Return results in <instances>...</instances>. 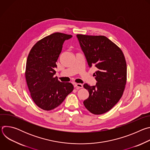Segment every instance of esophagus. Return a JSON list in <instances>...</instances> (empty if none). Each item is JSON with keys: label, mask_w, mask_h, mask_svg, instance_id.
<instances>
[{"label": "esophagus", "mask_w": 150, "mask_h": 150, "mask_svg": "<svg viewBox=\"0 0 150 150\" xmlns=\"http://www.w3.org/2000/svg\"><path fill=\"white\" fill-rule=\"evenodd\" d=\"M74 87L76 89V90H79V89H80V88H82V87H83V85H82V84H81V83H75V85H74Z\"/></svg>", "instance_id": "1"}]
</instances>
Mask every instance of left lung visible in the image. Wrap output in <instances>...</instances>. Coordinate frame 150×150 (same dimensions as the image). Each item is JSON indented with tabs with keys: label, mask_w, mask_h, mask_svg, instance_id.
Instances as JSON below:
<instances>
[{
	"label": "left lung",
	"mask_w": 150,
	"mask_h": 150,
	"mask_svg": "<svg viewBox=\"0 0 150 150\" xmlns=\"http://www.w3.org/2000/svg\"><path fill=\"white\" fill-rule=\"evenodd\" d=\"M76 37L89 67L97 69L93 75L96 85H83L89 97L83 103L93 114L105 113L119 101L125 88L127 67L124 54L105 36L77 34Z\"/></svg>",
	"instance_id": "left-lung-1"
}]
</instances>
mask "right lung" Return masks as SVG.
Here are the masks:
<instances>
[{
  "label": "right lung",
  "mask_w": 150,
  "mask_h": 150,
  "mask_svg": "<svg viewBox=\"0 0 150 150\" xmlns=\"http://www.w3.org/2000/svg\"><path fill=\"white\" fill-rule=\"evenodd\" d=\"M72 37L52 34L37 42L28 56L25 74L28 90L35 104L44 110L57 108L74 90L71 83L61 82L54 77L63 42Z\"/></svg>",
  "instance_id": "obj_1"
}]
</instances>
